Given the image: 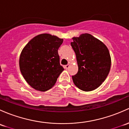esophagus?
<instances>
[{"label":"esophagus","mask_w":129,"mask_h":129,"mask_svg":"<svg viewBox=\"0 0 129 129\" xmlns=\"http://www.w3.org/2000/svg\"><path fill=\"white\" fill-rule=\"evenodd\" d=\"M69 67H70V65L67 64V65H66V66H65L64 67L66 69H68L69 68Z\"/></svg>","instance_id":"34e87169"}]
</instances>
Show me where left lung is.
Returning a JSON list of instances; mask_svg holds the SVG:
<instances>
[{
	"mask_svg": "<svg viewBox=\"0 0 129 129\" xmlns=\"http://www.w3.org/2000/svg\"><path fill=\"white\" fill-rule=\"evenodd\" d=\"M72 47L78 63L77 74L72 76L74 84L85 91L94 90L109 74L111 60L109 51L103 43L88 33L73 38Z\"/></svg>",
	"mask_w": 129,
	"mask_h": 129,
	"instance_id": "1",
	"label": "left lung"
}]
</instances>
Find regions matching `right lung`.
I'll return each instance as SVG.
<instances>
[{"label":"right lung","mask_w":129,"mask_h":129,"mask_svg":"<svg viewBox=\"0 0 129 129\" xmlns=\"http://www.w3.org/2000/svg\"><path fill=\"white\" fill-rule=\"evenodd\" d=\"M62 43L63 39L41 34L29 41L22 50L19 60L20 71L34 89L45 91L51 88L64 70L58 54Z\"/></svg>","instance_id":"1"}]
</instances>
